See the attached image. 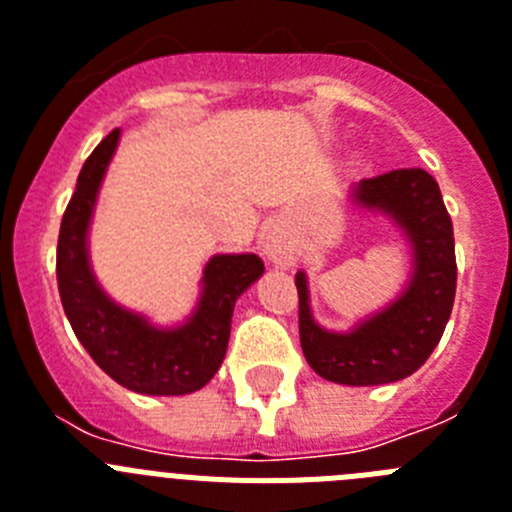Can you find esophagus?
I'll use <instances>...</instances> for the list:
<instances>
[{
  "mask_svg": "<svg viewBox=\"0 0 512 512\" xmlns=\"http://www.w3.org/2000/svg\"><path fill=\"white\" fill-rule=\"evenodd\" d=\"M261 251L274 266H292L297 261L295 246L279 228H269L261 235Z\"/></svg>",
  "mask_w": 512,
  "mask_h": 512,
  "instance_id": "1",
  "label": "esophagus"
}]
</instances>
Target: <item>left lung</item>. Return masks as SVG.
I'll use <instances>...</instances> for the list:
<instances>
[{"label":"left lung","mask_w":512,"mask_h":512,"mask_svg":"<svg viewBox=\"0 0 512 512\" xmlns=\"http://www.w3.org/2000/svg\"><path fill=\"white\" fill-rule=\"evenodd\" d=\"M348 202L384 215L410 246V277L382 310L348 330H328L310 307L307 274L297 271L300 343L307 364L323 379L348 387L390 384L418 372L449 323L456 295L454 228L436 179L423 169H395L361 179Z\"/></svg>","instance_id":"left-lung-1"}]
</instances>
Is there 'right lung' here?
<instances>
[{"label":"right lung","instance_id":"obj_1","mask_svg":"<svg viewBox=\"0 0 512 512\" xmlns=\"http://www.w3.org/2000/svg\"><path fill=\"white\" fill-rule=\"evenodd\" d=\"M117 143L120 130H112L94 148L63 212L56 253L63 312L81 346L117 384L138 395H189L223 364L235 300L259 282L264 261L256 253H215L202 269L197 305L176 325H156L112 300L92 269L89 228Z\"/></svg>","mask_w":512,"mask_h":512}]
</instances>
